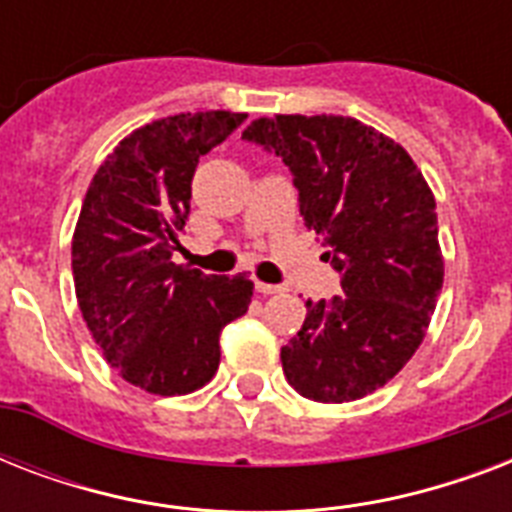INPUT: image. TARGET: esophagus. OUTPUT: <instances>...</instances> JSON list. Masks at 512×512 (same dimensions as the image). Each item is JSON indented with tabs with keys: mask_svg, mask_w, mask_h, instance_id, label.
I'll list each match as a JSON object with an SVG mask.
<instances>
[{
	"mask_svg": "<svg viewBox=\"0 0 512 512\" xmlns=\"http://www.w3.org/2000/svg\"><path fill=\"white\" fill-rule=\"evenodd\" d=\"M255 289L260 295H276V292H281L284 287H279V284H268V281H255Z\"/></svg>",
	"mask_w": 512,
	"mask_h": 512,
	"instance_id": "obj_1",
	"label": "esophagus"
}]
</instances>
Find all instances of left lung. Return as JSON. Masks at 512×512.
<instances>
[{
    "label": "left lung",
    "mask_w": 512,
    "mask_h": 512,
    "mask_svg": "<svg viewBox=\"0 0 512 512\" xmlns=\"http://www.w3.org/2000/svg\"><path fill=\"white\" fill-rule=\"evenodd\" d=\"M241 138L292 172L300 215L324 236L342 295L305 300L281 348L300 396L342 404L393 380L428 332L444 284L436 199L404 146L350 116H260Z\"/></svg>",
    "instance_id": "1"
}]
</instances>
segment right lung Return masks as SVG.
<instances>
[{"label":"right lung","mask_w":512,"mask_h":512,"mask_svg":"<svg viewBox=\"0 0 512 512\" xmlns=\"http://www.w3.org/2000/svg\"><path fill=\"white\" fill-rule=\"evenodd\" d=\"M244 119L196 111L138 127L100 164L76 220L79 311L119 377L154 396L204 388L220 364V329L252 303L247 273L228 279L172 263L196 164Z\"/></svg>","instance_id":"right-lung-1"}]
</instances>
